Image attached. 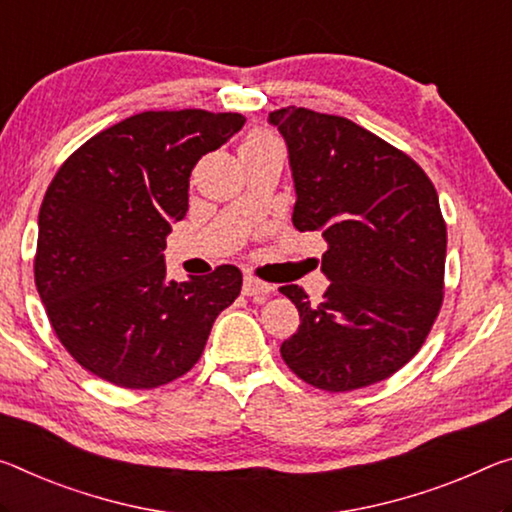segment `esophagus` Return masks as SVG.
I'll return each mask as SVG.
<instances>
[{
  "label": "esophagus",
  "instance_id": "obj_1",
  "mask_svg": "<svg viewBox=\"0 0 512 512\" xmlns=\"http://www.w3.org/2000/svg\"><path fill=\"white\" fill-rule=\"evenodd\" d=\"M273 287L269 285V282H262L253 278V275H246L243 278V294L246 296H264V294H271Z\"/></svg>",
  "mask_w": 512,
  "mask_h": 512
}]
</instances>
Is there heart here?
Returning <instances> with one entry per match:
<instances>
[{
  "label": "heart",
  "instance_id": "b5f03b06",
  "mask_svg": "<svg viewBox=\"0 0 512 512\" xmlns=\"http://www.w3.org/2000/svg\"><path fill=\"white\" fill-rule=\"evenodd\" d=\"M269 141H278V139H275V136L269 132H253L243 145H259V143H269Z\"/></svg>",
  "mask_w": 512,
  "mask_h": 512
}]
</instances>
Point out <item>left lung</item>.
<instances>
[{
	"instance_id": "obj_1",
	"label": "left lung",
	"mask_w": 512,
	"mask_h": 512,
	"mask_svg": "<svg viewBox=\"0 0 512 512\" xmlns=\"http://www.w3.org/2000/svg\"><path fill=\"white\" fill-rule=\"evenodd\" d=\"M289 148L294 227L321 232L330 287L310 305L280 287L300 326L280 346L300 380L353 392L385 380L424 346L444 300L446 223L415 159L342 116L305 107L269 113Z\"/></svg>"
}]
</instances>
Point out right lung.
<instances>
[{
    "label": "right lung",
    "instance_id": "right-lung-1",
    "mask_svg": "<svg viewBox=\"0 0 512 512\" xmlns=\"http://www.w3.org/2000/svg\"><path fill=\"white\" fill-rule=\"evenodd\" d=\"M243 123L241 113L143 111L56 170L38 214L34 278L59 342L93 376L127 389L173 383L239 296L237 266L175 282L161 250L170 223L189 212L193 166Z\"/></svg>",
    "mask_w": 512,
    "mask_h": 512
}]
</instances>
